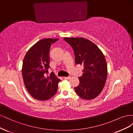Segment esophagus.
Listing matches in <instances>:
<instances>
[{
    "instance_id": "obj_1",
    "label": "esophagus",
    "mask_w": 133,
    "mask_h": 133,
    "mask_svg": "<svg viewBox=\"0 0 133 133\" xmlns=\"http://www.w3.org/2000/svg\"><path fill=\"white\" fill-rule=\"evenodd\" d=\"M70 76H68V77H64V78L65 79H66V80H69L70 79Z\"/></svg>"
}]
</instances>
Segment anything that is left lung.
<instances>
[{
    "mask_svg": "<svg viewBox=\"0 0 133 133\" xmlns=\"http://www.w3.org/2000/svg\"><path fill=\"white\" fill-rule=\"evenodd\" d=\"M73 48L76 64L84 65L76 93L85 100L95 98L101 93L107 79L108 68L103 52L95 44L84 38H64Z\"/></svg>",
    "mask_w": 133,
    "mask_h": 133,
    "instance_id": "obj_1",
    "label": "left lung"
}]
</instances>
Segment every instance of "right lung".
Here are the masks:
<instances>
[{
	"mask_svg": "<svg viewBox=\"0 0 133 133\" xmlns=\"http://www.w3.org/2000/svg\"><path fill=\"white\" fill-rule=\"evenodd\" d=\"M59 39L46 38L38 41L28 50L23 62L22 75L28 92L33 98L44 101L56 94L60 80L54 74L45 76L50 67L51 45Z\"/></svg>",
	"mask_w": 133,
	"mask_h": 133,
	"instance_id": "add662e5",
	"label": "right lung"
}]
</instances>
